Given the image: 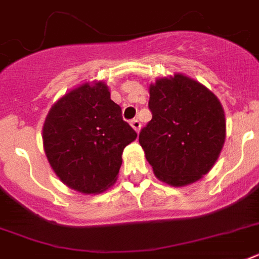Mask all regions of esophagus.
<instances>
[{"mask_svg":"<svg viewBox=\"0 0 259 259\" xmlns=\"http://www.w3.org/2000/svg\"><path fill=\"white\" fill-rule=\"evenodd\" d=\"M130 125H132V127H133L134 130H136L137 133H140V129H141V122L138 121V119H133L132 122H130Z\"/></svg>","mask_w":259,"mask_h":259,"instance_id":"esophagus-1","label":"esophagus"}]
</instances>
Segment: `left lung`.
I'll return each mask as SVG.
<instances>
[{"label": "left lung", "instance_id": "left-lung-1", "mask_svg": "<svg viewBox=\"0 0 259 259\" xmlns=\"http://www.w3.org/2000/svg\"><path fill=\"white\" fill-rule=\"evenodd\" d=\"M149 93L153 118L141 130L140 144L155 177L176 188L197 182L224 148L226 121L220 100L181 73L158 78Z\"/></svg>", "mask_w": 259, "mask_h": 259}]
</instances>
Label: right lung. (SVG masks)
I'll use <instances>...</instances> for the list:
<instances>
[{"label":"right lung","mask_w":259,"mask_h":259,"mask_svg":"<svg viewBox=\"0 0 259 259\" xmlns=\"http://www.w3.org/2000/svg\"><path fill=\"white\" fill-rule=\"evenodd\" d=\"M136 138L104 81L85 82L61 97L42 127L44 150L56 176L83 194H98L114 184L123 149Z\"/></svg>","instance_id":"right-lung-1"}]
</instances>
